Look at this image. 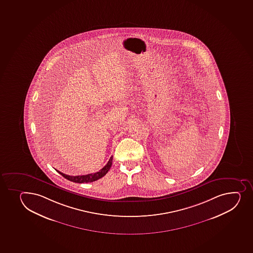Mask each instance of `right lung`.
<instances>
[{
	"instance_id": "add662e5",
	"label": "right lung",
	"mask_w": 253,
	"mask_h": 253,
	"mask_svg": "<svg viewBox=\"0 0 253 253\" xmlns=\"http://www.w3.org/2000/svg\"><path fill=\"white\" fill-rule=\"evenodd\" d=\"M113 156L110 157V160L107 163L106 165L104 166L102 169L99 170V172H94V173H89V174L81 175V176H70L66 175L63 172L56 170L60 174L62 175L63 177L66 179L70 180L71 182H78V183H83V182H91L96 181V180L104 177L107 172H109L110 168L112 166Z\"/></svg>"
}]
</instances>
